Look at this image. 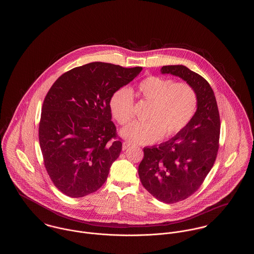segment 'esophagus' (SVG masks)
Wrapping results in <instances>:
<instances>
[{
  "mask_svg": "<svg viewBox=\"0 0 254 254\" xmlns=\"http://www.w3.org/2000/svg\"><path fill=\"white\" fill-rule=\"evenodd\" d=\"M132 143H130V142H124V143H123V150H126V149L129 148V147L132 146Z\"/></svg>",
  "mask_w": 254,
  "mask_h": 254,
  "instance_id": "obj_1",
  "label": "esophagus"
}]
</instances>
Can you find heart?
Wrapping results in <instances>:
<instances>
[{
	"instance_id": "b5f03b06",
	"label": "heart",
	"mask_w": 254,
	"mask_h": 254,
	"mask_svg": "<svg viewBox=\"0 0 254 254\" xmlns=\"http://www.w3.org/2000/svg\"><path fill=\"white\" fill-rule=\"evenodd\" d=\"M137 96L150 103L145 119L135 122L122 135L128 141L146 145L152 144L164 135L172 137L181 132L191 122L199 105L196 89L187 82H176L160 76H148L139 83ZM109 109L120 126L130 123L134 117V100L131 91L123 87L113 93Z\"/></svg>"
}]
</instances>
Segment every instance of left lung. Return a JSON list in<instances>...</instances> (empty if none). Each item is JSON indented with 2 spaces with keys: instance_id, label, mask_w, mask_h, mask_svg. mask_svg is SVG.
<instances>
[{
  "instance_id": "8db88e82",
  "label": "left lung",
  "mask_w": 254,
  "mask_h": 254,
  "mask_svg": "<svg viewBox=\"0 0 254 254\" xmlns=\"http://www.w3.org/2000/svg\"><path fill=\"white\" fill-rule=\"evenodd\" d=\"M163 74L178 76L196 89L199 105L191 122L169 141L145 147L138 169L145 190L157 200L174 204L197 191L217 157L220 115L211 86L185 65H164Z\"/></svg>"
}]
</instances>
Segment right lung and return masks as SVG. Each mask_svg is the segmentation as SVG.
<instances>
[{
  "mask_svg": "<svg viewBox=\"0 0 254 254\" xmlns=\"http://www.w3.org/2000/svg\"><path fill=\"white\" fill-rule=\"evenodd\" d=\"M142 69L94 62L64 73L50 87L39 142L49 178L66 196L93 193L107 181L122 150L109 101Z\"/></svg>",
  "mask_w": 254,
  "mask_h": 254,
  "instance_id": "1",
  "label": "right lung"
}]
</instances>
